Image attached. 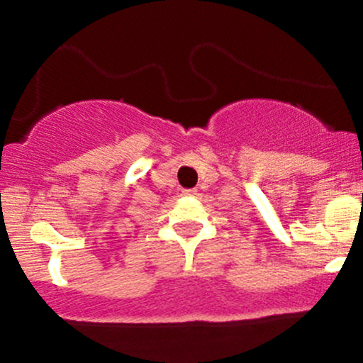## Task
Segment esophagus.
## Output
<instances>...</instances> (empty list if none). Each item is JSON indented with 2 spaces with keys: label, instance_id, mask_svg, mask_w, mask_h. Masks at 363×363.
I'll return each mask as SVG.
<instances>
[{
  "label": "esophagus",
  "instance_id": "obj_1",
  "mask_svg": "<svg viewBox=\"0 0 363 363\" xmlns=\"http://www.w3.org/2000/svg\"><path fill=\"white\" fill-rule=\"evenodd\" d=\"M182 195L183 196H195L196 195V190H193V188H190V190H183Z\"/></svg>",
  "mask_w": 363,
  "mask_h": 363
}]
</instances>
